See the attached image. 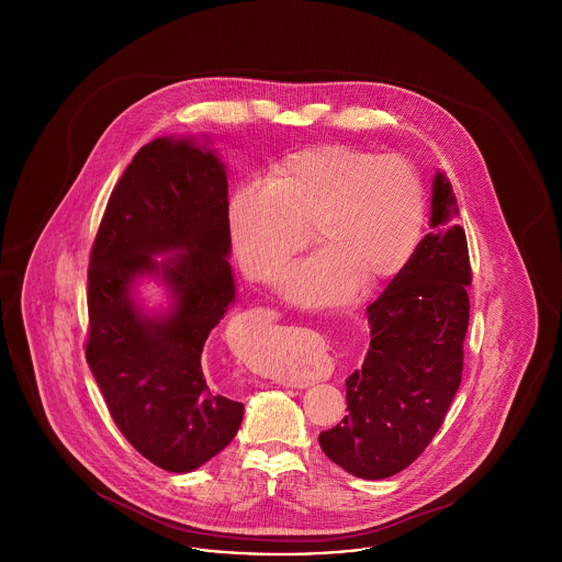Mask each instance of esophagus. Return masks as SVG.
I'll return each mask as SVG.
<instances>
[{"label": "esophagus", "mask_w": 562, "mask_h": 562, "mask_svg": "<svg viewBox=\"0 0 562 562\" xmlns=\"http://www.w3.org/2000/svg\"><path fill=\"white\" fill-rule=\"evenodd\" d=\"M291 385H294V387H307V385H312V381H293Z\"/></svg>", "instance_id": "34e87169"}]
</instances>
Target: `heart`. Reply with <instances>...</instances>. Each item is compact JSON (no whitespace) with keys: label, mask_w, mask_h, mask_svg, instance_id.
I'll return each instance as SVG.
<instances>
[{"label":"heart","mask_w":562,"mask_h":562,"mask_svg":"<svg viewBox=\"0 0 562 562\" xmlns=\"http://www.w3.org/2000/svg\"><path fill=\"white\" fill-rule=\"evenodd\" d=\"M426 223V191L401 156L330 143L271 164L268 181H246L227 202L229 238L241 271L278 282L305 246L321 248L286 276L284 293L303 307L374 293L408 266Z\"/></svg>","instance_id":"b5f03b06"}]
</instances>
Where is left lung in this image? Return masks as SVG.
<instances>
[{"instance_id": "8db88e82", "label": "left lung", "mask_w": 562, "mask_h": 562, "mask_svg": "<svg viewBox=\"0 0 562 562\" xmlns=\"http://www.w3.org/2000/svg\"><path fill=\"white\" fill-rule=\"evenodd\" d=\"M457 214L453 188L436 170L431 232L367 307L371 346L346 383L348 415L318 436L326 457L351 476L381 481L408 468L442 426L459 390L472 271Z\"/></svg>"}]
</instances>
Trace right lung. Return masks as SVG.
Masks as SVG:
<instances>
[{
	"mask_svg": "<svg viewBox=\"0 0 562 562\" xmlns=\"http://www.w3.org/2000/svg\"><path fill=\"white\" fill-rule=\"evenodd\" d=\"M229 255L227 172L209 136L140 147L92 246L86 360L115 426L166 472L198 470L240 429L244 404L214 392L202 369L204 344L236 301ZM143 279L165 286L166 308L142 305Z\"/></svg>",
	"mask_w": 562,
	"mask_h": 562,
	"instance_id": "right-lung-1",
	"label": "right lung"
}]
</instances>
